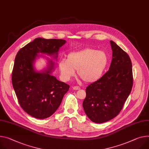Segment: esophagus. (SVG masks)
<instances>
[{
	"instance_id": "obj_1",
	"label": "esophagus",
	"mask_w": 149,
	"mask_h": 149,
	"mask_svg": "<svg viewBox=\"0 0 149 149\" xmlns=\"http://www.w3.org/2000/svg\"><path fill=\"white\" fill-rule=\"evenodd\" d=\"M72 89L74 90H79L80 88L78 86H74V87H72Z\"/></svg>"
}]
</instances>
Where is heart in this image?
Wrapping results in <instances>:
<instances>
[{
  "label": "heart",
  "instance_id": "1",
  "mask_svg": "<svg viewBox=\"0 0 149 149\" xmlns=\"http://www.w3.org/2000/svg\"><path fill=\"white\" fill-rule=\"evenodd\" d=\"M109 61L105 52L86 48L69 53L66 60L59 61V69L62 79L65 81L70 80L77 70L78 76L83 81L90 83L102 77Z\"/></svg>",
  "mask_w": 149,
  "mask_h": 149
}]
</instances>
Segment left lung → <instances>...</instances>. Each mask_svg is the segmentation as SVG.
Returning a JSON list of instances; mask_svg holds the SVG:
<instances>
[{
  "label": "left lung",
  "mask_w": 149,
  "mask_h": 149,
  "mask_svg": "<svg viewBox=\"0 0 149 149\" xmlns=\"http://www.w3.org/2000/svg\"><path fill=\"white\" fill-rule=\"evenodd\" d=\"M112 59L110 68L86 90L83 106L88 118L103 123L116 116L123 109L133 84L132 63L128 54L111 40Z\"/></svg>",
  "instance_id": "1"
}]
</instances>
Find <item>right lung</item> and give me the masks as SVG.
<instances>
[{
  "instance_id": "obj_1",
  "label": "right lung",
  "mask_w": 149,
  "mask_h": 149,
  "mask_svg": "<svg viewBox=\"0 0 149 149\" xmlns=\"http://www.w3.org/2000/svg\"><path fill=\"white\" fill-rule=\"evenodd\" d=\"M66 40L37 38L17 53L12 71V82L18 102L22 109L37 119L53 115L60 106L70 86L53 76L55 62L48 60L47 66L38 71L34 67L40 53L55 59Z\"/></svg>"
}]
</instances>
